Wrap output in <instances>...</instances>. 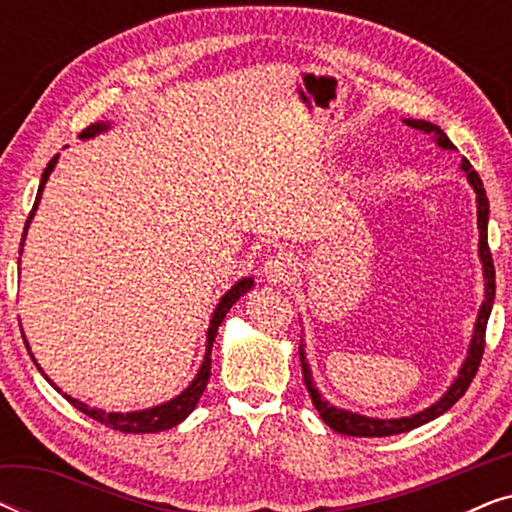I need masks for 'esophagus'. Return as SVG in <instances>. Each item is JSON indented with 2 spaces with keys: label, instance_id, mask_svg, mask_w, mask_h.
<instances>
[{
  "label": "esophagus",
  "instance_id": "1",
  "mask_svg": "<svg viewBox=\"0 0 512 512\" xmlns=\"http://www.w3.org/2000/svg\"><path fill=\"white\" fill-rule=\"evenodd\" d=\"M263 277H265V282H270V284H291L293 279L298 277L296 261H293L291 254L272 256V258H268V263H265Z\"/></svg>",
  "mask_w": 512,
  "mask_h": 512
}]
</instances>
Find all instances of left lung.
<instances>
[{
    "mask_svg": "<svg viewBox=\"0 0 512 512\" xmlns=\"http://www.w3.org/2000/svg\"><path fill=\"white\" fill-rule=\"evenodd\" d=\"M405 123H408L410 128L426 132V135H431V132H433V137H436V142H438L440 149H454V144L450 142V139H447V135L438 128V125H433L429 121H417V118H408V121H405ZM461 170L466 172V179L471 181V186L475 188V195H478L480 261H482V270H485V303H482L480 314H478V321H475L471 349H468V356H466L464 366H461L459 377H457V380H454L452 387L447 389V394L440 398V401L433 403L431 408L417 412V415H412V417H401V419H370V417H363V415H354V412H349V410L333 408V405H328L324 398H321V394H319L317 389H314V384H312L310 366H307L303 345H300L298 347V354H300V366H303V380H305L307 391H310V396H312L314 408H317L321 419H324V422L331 426L333 431L342 433V436L382 438V436H396V433H405V431L417 429V426L431 422V419H436V417L443 415V412L450 410L452 405L457 403L459 398L466 394V389L471 387L475 373H478L482 354H485L487 319H489V312H492L494 289H496V284H494V261H492V251H489V242H487L489 200H487V195H485V186H482L480 174L473 170V165L468 163L466 158L461 160Z\"/></svg>",
    "mask_w": 512,
    "mask_h": 512,
    "instance_id": "1",
    "label": "left lung"
}]
</instances>
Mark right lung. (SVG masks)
Returning a JSON list of instances; mask_svg holds the SVG:
<instances>
[{
  "instance_id": "right-lung-1",
  "label": "right lung",
  "mask_w": 512,
  "mask_h": 512,
  "mask_svg": "<svg viewBox=\"0 0 512 512\" xmlns=\"http://www.w3.org/2000/svg\"><path fill=\"white\" fill-rule=\"evenodd\" d=\"M102 130H107V123L88 125V128L81 132V137L88 139V137H93V135H97V132H102ZM55 163H58V156H53L51 160H48L46 170H44V174H41L39 193H37V200H34L32 212H30V216H27V221H25V230H23V240H20V249H23L25 233H27V228H30V221H32L34 212H37V205H39V200H41V191H44V184L48 181V174L53 172ZM251 286H254V279L244 277L242 282H237V284L233 286V289H230V291L226 293V296L221 298V303L216 305L214 317H212V321H209V331H207V352H205V361H202V366H200V370H198V375H195V380H193L191 384H188V389L181 391V394H179L177 398H172L170 403L156 405V408L142 410V412H125V415H123V412H104V410L88 408L86 403L76 401V398H72V396H67V394H62V396H65L67 401L72 403L76 410H81L83 415L93 417L95 422L109 426V429H114V431H121V433H156V431L172 429V426H177L179 422H184V419L193 412L195 405H198L202 391H205L207 382H209V375H212V342H214V338H216V331H219L221 321H223V317H226V314H228L230 307H233V305L237 303V298L244 296V293H247V291L251 289ZM27 349H30V347H27ZM30 356H32V354H30ZM32 361H34V356H32ZM37 368H39V366H37ZM39 370H41V368H39Z\"/></svg>"
}]
</instances>
